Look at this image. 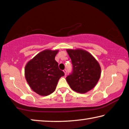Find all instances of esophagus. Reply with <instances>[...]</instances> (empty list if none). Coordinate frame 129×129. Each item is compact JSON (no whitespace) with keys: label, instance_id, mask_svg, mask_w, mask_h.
<instances>
[{"label":"esophagus","instance_id":"34e87169","mask_svg":"<svg viewBox=\"0 0 129 129\" xmlns=\"http://www.w3.org/2000/svg\"><path fill=\"white\" fill-rule=\"evenodd\" d=\"M64 71L65 75H67V70H65H65H64V71Z\"/></svg>","mask_w":129,"mask_h":129}]
</instances>
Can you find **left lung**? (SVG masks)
<instances>
[{"label":"left lung","mask_w":129,"mask_h":129,"mask_svg":"<svg viewBox=\"0 0 129 129\" xmlns=\"http://www.w3.org/2000/svg\"><path fill=\"white\" fill-rule=\"evenodd\" d=\"M73 65L72 73L66 78L70 87L79 93H86L95 87L100 78L99 63L88 51L83 49H67Z\"/></svg>","instance_id":"obj_1"}]
</instances>
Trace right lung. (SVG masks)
Instances as JSON below:
<instances>
[{"mask_svg": "<svg viewBox=\"0 0 129 129\" xmlns=\"http://www.w3.org/2000/svg\"><path fill=\"white\" fill-rule=\"evenodd\" d=\"M58 51L45 50L29 61L25 67L26 82L40 95L46 96L54 91L59 78L64 75L55 60Z\"/></svg>", "mask_w": 129, "mask_h": 129, "instance_id": "right-lung-1", "label": "right lung"}]
</instances>
